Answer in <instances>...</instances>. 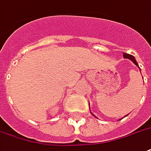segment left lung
Returning <instances> with one entry per match:
<instances>
[{
  "label": "left lung",
  "mask_w": 151,
  "mask_h": 151,
  "mask_svg": "<svg viewBox=\"0 0 151 151\" xmlns=\"http://www.w3.org/2000/svg\"><path fill=\"white\" fill-rule=\"evenodd\" d=\"M123 57H124V58H128V59H129V60H131V61H132L133 62H134V64L138 67V68H139V66H138V64L137 63V61H136V60H135L134 57V56L130 55V54H128V53H123ZM139 70H140V69H139ZM90 113H91V112H90ZM91 114H92V113H91ZM93 115L94 116V114H93ZM126 116H127V115H126ZM94 117H95V116H94Z\"/></svg>",
  "instance_id": "8db88e82"
}]
</instances>
